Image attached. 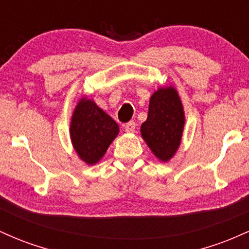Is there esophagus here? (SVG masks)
I'll use <instances>...</instances> for the list:
<instances>
[{
    "mask_svg": "<svg viewBox=\"0 0 249 249\" xmlns=\"http://www.w3.org/2000/svg\"><path fill=\"white\" fill-rule=\"evenodd\" d=\"M136 127H137V124L134 122H128L127 124L124 125L125 132L127 133H133L134 131H136Z\"/></svg>",
    "mask_w": 249,
    "mask_h": 249,
    "instance_id": "esophagus-1",
    "label": "esophagus"
}]
</instances>
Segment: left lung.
<instances>
[{"label": "left lung", "instance_id": "1", "mask_svg": "<svg viewBox=\"0 0 249 249\" xmlns=\"http://www.w3.org/2000/svg\"><path fill=\"white\" fill-rule=\"evenodd\" d=\"M184 126L185 111L177 89L168 85L154 91L141 133L157 159L168 162L173 158L181 144Z\"/></svg>", "mask_w": 249, "mask_h": 249}]
</instances>
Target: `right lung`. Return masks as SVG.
I'll return each instance as SVG.
<instances>
[{"label":"right lung","instance_id":"right-lung-1","mask_svg":"<svg viewBox=\"0 0 249 249\" xmlns=\"http://www.w3.org/2000/svg\"><path fill=\"white\" fill-rule=\"evenodd\" d=\"M119 133L118 124L87 96L79 99L70 121V139L78 158L95 165Z\"/></svg>","mask_w":249,"mask_h":249}]
</instances>
